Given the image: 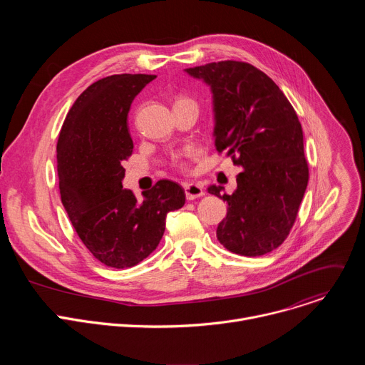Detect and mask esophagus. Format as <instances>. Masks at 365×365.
<instances>
[{"label":"esophagus","mask_w":365,"mask_h":365,"mask_svg":"<svg viewBox=\"0 0 365 365\" xmlns=\"http://www.w3.org/2000/svg\"><path fill=\"white\" fill-rule=\"evenodd\" d=\"M185 193H186V199L187 200H193L196 197H200L205 195L202 185L199 183H187L185 185Z\"/></svg>","instance_id":"34e87169"}]
</instances>
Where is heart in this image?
Segmentation results:
<instances>
[{"label": "heart", "instance_id": "1", "mask_svg": "<svg viewBox=\"0 0 365 365\" xmlns=\"http://www.w3.org/2000/svg\"><path fill=\"white\" fill-rule=\"evenodd\" d=\"M190 153H186L185 155H189ZM185 155H178V158L175 159V165L179 168V169H185L186 168V163H185V160H183V158Z\"/></svg>", "mask_w": 365, "mask_h": 365}]
</instances>
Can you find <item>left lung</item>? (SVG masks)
I'll return each instance as SVG.
<instances>
[{"label":"left lung","mask_w":365,"mask_h":365,"mask_svg":"<svg viewBox=\"0 0 365 365\" xmlns=\"http://www.w3.org/2000/svg\"><path fill=\"white\" fill-rule=\"evenodd\" d=\"M185 71L211 86L215 147L242 168L232 195L207 187L228 203L217 238L231 252L264 255L287 238L309 180L297 114L280 88L250 63L222 61Z\"/></svg>","instance_id":"8db88e82"}]
</instances>
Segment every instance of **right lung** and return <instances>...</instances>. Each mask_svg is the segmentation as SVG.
Segmentation results:
<instances>
[{"label": "right lung", "instance_id": "1", "mask_svg": "<svg viewBox=\"0 0 365 365\" xmlns=\"http://www.w3.org/2000/svg\"><path fill=\"white\" fill-rule=\"evenodd\" d=\"M155 75H111L75 101L58 140L61 197L72 225L92 255L128 269L158 248L166 215L185 205V190L159 180L138 202L123 189L124 162L133 154L127 115L133 99Z\"/></svg>", "mask_w": 365, "mask_h": 365}]
</instances>
